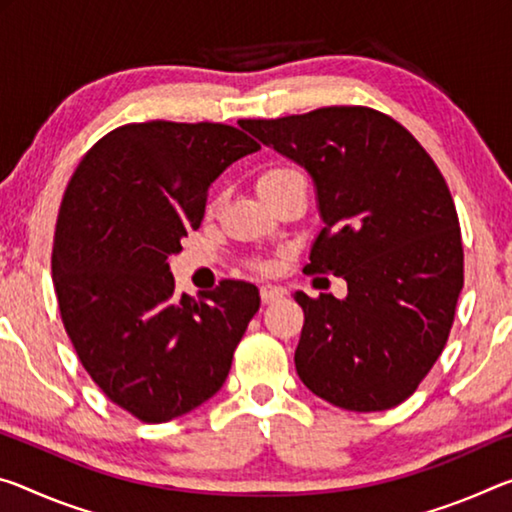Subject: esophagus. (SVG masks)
<instances>
[{
	"mask_svg": "<svg viewBox=\"0 0 512 512\" xmlns=\"http://www.w3.org/2000/svg\"><path fill=\"white\" fill-rule=\"evenodd\" d=\"M282 294H285V291H282L280 287H275V285H264V287H259V298H262V303H264V305L275 303V300L282 298Z\"/></svg>",
	"mask_w": 512,
	"mask_h": 512,
	"instance_id": "1",
	"label": "esophagus"
}]
</instances>
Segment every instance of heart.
<instances>
[{
	"label": "heart",
	"mask_w": 512,
	"mask_h": 512,
	"mask_svg": "<svg viewBox=\"0 0 512 512\" xmlns=\"http://www.w3.org/2000/svg\"><path fill=\"white\" fill-rule=\"evenodd\" d=\"M300 180V173L289 164H269L264 166L262 170L257 173V191L262 193V198H269L271 193L280 191L282 186H287L289 182ZM264 269V266H262Z\"/></svg>",
	"instance_id": "1"
}]
</instances>
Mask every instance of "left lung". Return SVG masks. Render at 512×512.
I'll use <instances>...</instances> for the list:
<instances>
[{
    "label": "left lung",
    "mask_w": 512,
    "mask_h": 512,
    "mask_svg": "<svg viewBox=\"0 0 512 512\" xmlns=\"http://www.w3.org/2000/svg\"><path fill=\"white\" fill-rule=\"evenodd\" d=\"M305 166L326 227L307 273L346 280L344 300L296 291L305 323L294 355L305 387L337 408L389 410L440 358L465 282L460 223L421 143L371 107L241 120Z\"/></svg>",
    "instance_id": "8db88e82"
}]
</instances>
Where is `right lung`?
Masks as SVG:
<instances>
[{
	"instance_id": "obj_1",
	"label": "right lung",
	"mask_w": 512,
	"mask_h": 512,
	"mask_svg": "<svg viewBox=\"0 0 512 512\" xmlns=\"http://www.w3.org/2000/svg\"><path fill=\"white\" fill-rule=\"evenodd\" d=\"M255 150L223 123H129L84 154L63 193L52 248L61 321L93 383L145 424L212 399L259 310L241 280L175 296L168 266L200 227L209 184Z\"/></svg>"
}]
</instances>
